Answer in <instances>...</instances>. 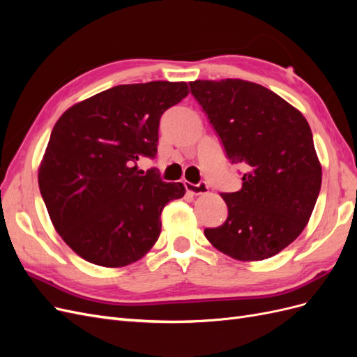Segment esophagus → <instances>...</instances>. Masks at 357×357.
<instances>
[{
    "mask_svg": "<svg viewBox=\"0 0 357 357\" xmlns=\"http://www.w3.org/2000/svg\"><path fill=\"white\" fill-rule=\"evenodd\" d=\"M185 188L188 192L193 193V195H205L208 192V185L205 181H199L198 185H193V183L185 181Z\"/></svg>",
    "mask_w": 357,
    "mask_h": 357,
    "instance_id": "obj_1",
    "label": "esophagus"
}]
</instances>
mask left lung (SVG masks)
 <instances>
[{
	"mask_svg": "<svg viewBox=\"0 0 357 357\" xmlns=\"http://www.w3.org/2000/svg\"><path fill=\"white\" fill-rule=\"evenodd\" d=\"M189 86L226 158L244 167L243 188L220 193L228 218L204 234L238 261L271 257L298 238L319 197L321 167L310 125L261 84L226 79Z\"/></svg>",
	"mask_w": 357,
	"mask_h": 357,
	"instance_id": "obj_1",
	"label": "left lung"
}]
</instances>
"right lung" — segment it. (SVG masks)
Returning <instances> with one entry per match:
<instances>
[{
  "mask_svg": "<svg viewBox=\"0 0 357 357\" xmlns=\"http://www.w3.org/2000/svg\"><path fill=\"white\" fill-rule=\"evenodd\" d=\"M188 93L185 82L119 84L59 117L38 185L55 229L84 261L125 266L159 238L162 210L186 190L137 160L156 158L160 117Z\"/></svg>",
  "mask_w": 357,
  "mask_h": 357,
  "instance_id": "1",
  "label": "right lung"
}]
</instances>
